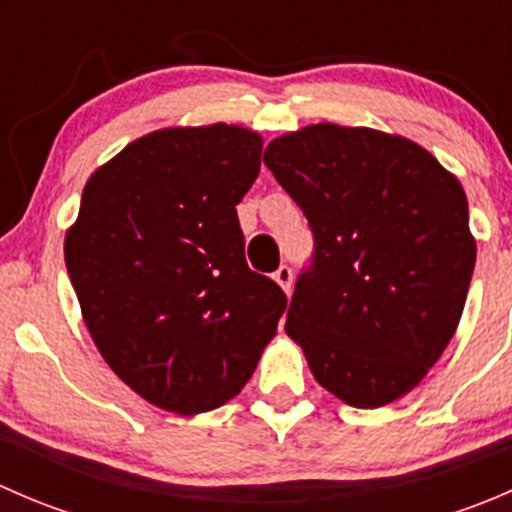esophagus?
Returning <instances> with one entry per match:
<instances>
[{
  "label": "esophagus",
  "mask_w": 512,
  "mask_h": 512,
  "mask_svg": "<svg viewBox=\"0 0 512 512\" xmlns=\"http://www.w3.org/2000/svg\"><path fill=\"white\" fill-rule=\"evenodd\" d=\"M272 277H275V282H277V285H280L282 289H285V292H289V289H292V277H294V275H292V267L282 265L280 270H277Z\"/></svg>",
  "instance_id": "34e87169"
}]
</instances>
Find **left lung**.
Listing matches in <instances>:
<instances>
[{
  "instance_id": "left-lung-1",
  "label": "left lung",
  "mask_w": 512,
  "mask_h": 512,
  "mask_svg": "<svg viewBox=\"0 0 512 512\" xmlns=\"http://www.w3.org/2000/svg\"><path fill=\"white\" fill-rule=\"evenodd\" d=\"M265 165L314 232L285 332L344 404L401 399L448 347L466 304L476 237L461 180L409 138L337 123L275 138Z\"/></svg>"
}]
</instances>
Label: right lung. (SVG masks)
<instances>
[{
  "label": "right lung",
  "mask_w": 512,
  "mask_h": 512,
  "mask_svg": "<svg viewBox=\"0 0 512 512\" xmlns=\"http://www.w3.org/2000/svg\"><path fill=\"white\" fill-rule=\"evenodd\" d=\"M260 156L250 128H160L86 180L66 270L98 352L158 409L227 404L275 337L287 297L247 267L235 210Z\"/></svg>",
  "instance_id": "add662e5"
}]
</instances>
